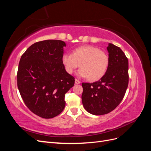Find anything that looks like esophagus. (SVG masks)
<instances>
[{
    "label": "esophagus",
    "instance_id": "obj_1",
    "mask_svg": "<svg viewBox=\"0 0 151 151\" xmlns=\"http://www.w3.org/2000/svg\"><path fill=\"white\" fill-rule=\"evenodd\" d=\"M81 83V81H79L78 79H75V84H79Z\"/></svg>",
    "mask_w": 151,
    "mask_h": 151
}]
</instances>
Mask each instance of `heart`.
<instances>
[{
	"mask_svg": "<svg viewBox=\"0 0 151 151\" xmlns=\"http://www.w3.org/2000/svg\"><path fill=\"white\" fill-rule=\"evenodd\" d=\"M62 63L68 74H72L81 66L78 75L88 77L91 81H98L104 76L109 65V57L98 48L86 45L76 48L72 54L65 53Z\"/></svg>",
	"mask_w": 151,
	"mask_h": 151,
	"instance_id": "heart-1",
	"label": "heart"
}]
</instances>
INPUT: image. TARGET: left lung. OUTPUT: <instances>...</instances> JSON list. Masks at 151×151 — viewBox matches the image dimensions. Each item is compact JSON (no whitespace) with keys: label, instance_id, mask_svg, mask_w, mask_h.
<instances>
[{"label":"left lung","instance_id":"1","mask_svg":"<svg viewBox=\"0 0 151 151\" xmlns=\"http://www.w3.org/2000/svg\"><path fill=\"white\" fill-rule=\"evenodd\" d=\"M109 65L98 81L82 84V102L86 110L102 115L115 109L122 101L129 84V60L125 53L112 43L107 47Z\"/></svg>","mask_w":151,"mask_h":151}]
</instances>
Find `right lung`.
I'll use <instances>...</instances> for the list:
<instances>
[{"label": "right lung", "mask_w": 151, "mask_h": 151, "mask_svg": "<svg viewBox=\"0 0 151 151\" xmlns=\"http://www.w3.org/2000/svg\"><path fill=\"white\" fill-rule=\"evenodd\" d=\"M61 40L36 42L22 55L17 74V88L31 111L43 118L58 115L65 106V94L74 85L75 79L62 63Z\"/></svg>", "instance_id": "add662e5"}]
</instances>
